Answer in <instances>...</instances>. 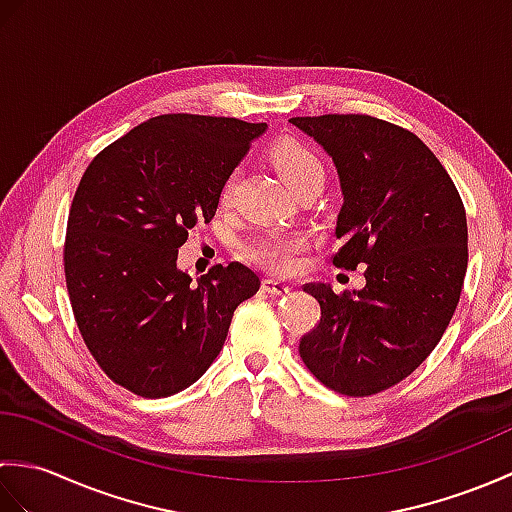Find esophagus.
Listing matches in <instances>:
<instances>
[{
    "label": "esophagus",
    "mask_w": 512,
    "mask_h": 512,
    "mask_svg": "<svg viewBox=\"0 0 512 512\" xmlns=\"http://www.w3.org/2000/svg\"><path fill=\"white\" fill-rule=\"evenodd\" d=\"M262 288H264V292H268V295H273V297L288 295V292L292 290L288 284H284V281H277V279H264Z\"/></svg>",
    "instance_id": "1"
}]
</instances>
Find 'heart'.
I'll return each instance as SVG.
<instances>
[{
  "label": "heart",
  "mask_w": 512,
  "mask_h": 512,
  "mask_svg": "<svg viewBox=\"0 0 512 512\" xmlns=\"http://www.w3.org/2000/svg\"><path fill=\"white\" fill-rule=\"evenodd\" d=\"M273 165L277 167L279 176L286 180L290 189H297L310 178H323V165L312 149L306 145L295 143V140H284L273 149ZM233 191V176H228L220 200L228 202ZM306 248V237L292 231H266L250 239L244 253L250 262L262 266L270 273H290L297 266V255Z\"/></svg>",
  "instance_id": "obj_1"
}]
</instances>
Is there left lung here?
<instances>
[{
	"label": "left lung",
	"mask_w": 512,
	"mask_h": 512,
	"mask_svg": "<svg viewBox=\"0 0 512 512\" xmlns=\"http://www.w3.org/2000/svg\"><path fill=\"white\" fill-rule=\"evenodd\" d=\"M328 151L343 206L336 268L365 264V288L306 284L321 321L299 341L314 378L343 396L400 383L442 339L469 262L466 211L451 176L422 140L367 114L290 118Z\"/></svg>",
	"instance_id": "left-lung-1"
}]
</instances>
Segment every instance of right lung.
Returning <instances> with one entry per match:
<instances>
[{"label":"right lung","mask_w":512,"mask_h":512,"mask_svg":"<svg viewBox=\"0 0 512 512\" xmlns=\"http://www.w3.org/2000/svg\"><path fill=\"white\" fill-rule=\"evenodd\" d=\"M264 132L266 123L226 116L149 118L107 145L76 187L63 248L74 321L107 378L136 396L167 398L195 383L235 308L259 290L239 262L198 281L176 262Z\"/></svg>","instance_id":"right-lung-1"}]
</instances>
